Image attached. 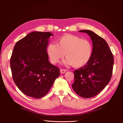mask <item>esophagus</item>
I'll return each mask as SVG.
<instances>
[{"mask_svg":"<svg viewBox=\"0 0 123 123\" xmlns=\"http://www.w3.org/2000/svg\"><path fill=\"white\" fill-rule=\"evenodd\" d=\"M67 71V70L66 69H61L60 70V72H61V74H64V73H66Z\"/></svg>","mask_w":123,"mask_h":123,"instance_id":"34e87169","label":"esophagus"}]
</instances>
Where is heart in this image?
Here are the masks:
<instances>
[{
	"mask_svg": "<svg viewBox=\"0 0 123 123\" xmlns=\"http://www.w3.org/2000/svg\"><path fill=\"white\" fill-rule=\"evenodd\" d=\"M57 44L51 43L47 46V53L52 63H58L66 55L65 66L76 68L87 64L93 54V45L90 41L77 35L65 34L56 40Z\"/></svg>",
	"mask_w": 123,
	"mask_h": 123,
	"instance_id": "obj_1",
	"label": "heart"
}]
</instances>
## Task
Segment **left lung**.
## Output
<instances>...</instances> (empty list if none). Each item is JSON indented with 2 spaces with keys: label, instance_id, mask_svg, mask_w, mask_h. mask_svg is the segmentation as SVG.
<instances>
[{
  "label": "left lung",
  "instance_id": "1",
  "mask_svg": "<svg viewBox=\"0 0 123 123\" xmlns=\"http://www.w3.org/2000/svg\"><path fill=\"white\" fill-rule=\"evenodd\" d=\"M88 34L92 40L93 54L89 62L75 70L72 87L77 95L83 98L96 96L110 81L114 65V56L104 38L90 30H80Z\"/></svg>",
  "mask_w": 123,
  "mask_h": 123
}]
</instances>
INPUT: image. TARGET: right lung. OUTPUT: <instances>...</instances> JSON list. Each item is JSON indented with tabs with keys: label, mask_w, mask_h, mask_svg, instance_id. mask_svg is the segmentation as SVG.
I'll return each instance as SVG.
<instances>
[{
	"label": "right lung",
	"mask_w": 123,
	"mask_h": 123,
	"mask_svg": "<svg viewBox=\"0 0 123 123\" xmlns=\"http://www.w3.org/2000/svg\"><path fill=\"white\" fill-rule=\"evenodd\" d=\"M49 32H33L18 41L10 64L16 85L27 96L41 98L50 90L60 70L49 63L47 53Z\"/></svg>",
	"instance_id": "right-lung-1"
}]
</instances>
